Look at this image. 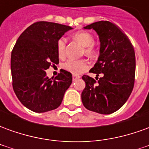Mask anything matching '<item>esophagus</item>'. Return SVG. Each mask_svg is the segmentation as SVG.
Masks as SVG:
<instances>
[{
    "mask_svg": "<svg viewBox=\"0 0 149 149\" xmlns=\"http://www.w3.org/2000/svg\"><path fill=\"white\" fill-rule=\"evenodd\" d=\"M80 77H79V76L72 75V81H76V80H77V79H79Z\"/></svg>",
    "mask_w": 149,
    "mask_h": 149,
    "instance_id": "esophagus-1",
    "label": "esophagus"
}]
</instances>
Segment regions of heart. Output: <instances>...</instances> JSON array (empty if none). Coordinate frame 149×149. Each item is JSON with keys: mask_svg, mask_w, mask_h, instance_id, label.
<instances>
[{"mask_svg": "<svg viewBox=\"0 0 149 149\" xmlns=\"http://www.w3.org/2000/svg\"><path fill=\"white\" fill-rule=\"evenodd\" d=\"M74 38L77 41L84 46L83 53L88 56V57H95L97 54V49L94 46L93 36L88 32L81 31L77 32L73 35ZM66 45L67 40L65 37L59 38L56 42V50L60 57H64L66 52ZM63 68L66 71L71 72L73 75H80L87 70L89 68V63L86 59H80V60H73L69 59L63 64Z\"/></svg>", "mask_w": 149, "mask_h": 149, "instance_id": "1", "label": "heart"}]
</instances>
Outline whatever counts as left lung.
<instances>
[{
	"label": "left lung",
	"instance_id": "8db88e82",
	"mask_svg": "<svg viewBox=\"0 0 149 149\" xmlns=\"http://www.w3.org/2000/svg\"><path fill=\"white\" fill-rule=\"evenodd\" d=\"M85 29L97 32L100 41V56L89 72L96 73L98 81L84 75L85 88L81 100L87 109L100 114H111L121 108L133 89L136 56L128 37L109 21H97Z\"/></svg>",
	"mask_w": 149,
	"mask_h": 149
}]
</instances>
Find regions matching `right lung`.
Here are the masks:
<instances>
[{
	"instance_id": "obj_1",
	"label": "right lung",
	"mask_w": 149,
	"mask_h": 149,
	"mask_svg": "<svg viewBox=\"0 0 149 149\" xmlns=\"http://www.w3.org/2000/svg\"><path fill=\"white\" fill-rule=\"evenodd\" d=\"M72 27L37 21L21 34L11 54L13 88L24 106L35 112L57 109L71 85L72 74L61 69L49 79L46 69L59 63L56 42Z\"/></svg>"
}]
</instances>
